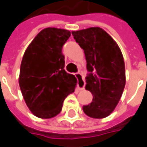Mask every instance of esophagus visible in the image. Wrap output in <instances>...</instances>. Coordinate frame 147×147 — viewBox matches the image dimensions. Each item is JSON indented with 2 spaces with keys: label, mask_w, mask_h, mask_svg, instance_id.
Instances as JSON below:
<instances>
[{
  "label": "esophagus",
  "mask_w": 147,
  "mask_h": 147,
  "mask_svg": "<svg viewBox=\"0 0 147 147\" xmlns=\"http://www.w3.org/2000/svg\"><path fill=\"white\" fill-rule=\"evenodd\" d=\"M76 77L77 80H78V84H77V86H78V88H79L80 90H84L85 81H84V79H83V76H82V74L76 73Z\"/></svg>",
  "instance_id": "34e87169"
}]
</instances>
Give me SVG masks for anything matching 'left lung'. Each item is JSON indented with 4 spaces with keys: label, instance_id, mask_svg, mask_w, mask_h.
<instances>
[{
    "label": "left lung",
    "instance_id": "obj_1",
    "mask_svg": "<svg viewBox=\"0 0 147 147\" xmlns=\"http://www.w3.org/2000/svg\"><path fill=\"white\" fill-rule=\"evenodd\" d=\"M71 34L84 51L90 71L86 90L93 94V101L82 110L90 118H106L118 105L125 86L122 53L113 38L100 27L72 31Z\"/></svg>",
    "mask_w": 147,
    "mask_h": 147
}]
</instances>
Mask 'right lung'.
Instances as JSON below:
<instances>
[{
	"label": "right lung",
	"instance_id": "1",
	"mask_svg": "<svg viewBox=\"0 0 147 147\" xmlns=\"http://www.w3.org/2000/svg\"><path fill=\"white\" fill-rule=\"evenodd\" d=\"M70 36L67 29L48 27L36 36L25 51L18 82L27 107L38 118L55 117L67 96L75 91L77 79L64 69L61 52Z\"/></svg>",
	"mask_w": 147,
	"mask_h": 147
}]
</instances>
